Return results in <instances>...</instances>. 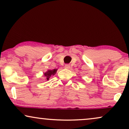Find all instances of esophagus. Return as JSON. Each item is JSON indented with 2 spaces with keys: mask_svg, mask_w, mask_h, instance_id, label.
<instances>
[{
  "mask_svg": "<svg viewBox=\"0 0 129 129\" xmlns=\"http://www.w3.org/2000/svg\"><path fill=\"white\" fill-rule=\"evenodd\" d=\"M64 68H66V69H69L71 68V66H70L69 64H66L64 66Z\"/></svg>",
  "mask_w": 129,
  "mask_h": 129,
  "instance_id": "34e87169",
  "label": "esophagus"
}]
</instances>
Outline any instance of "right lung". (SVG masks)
<instances>
[{
	"label": "right lung",
	"instance_id": "obj_1",
	"mask_svg": "<svg viewBox=\"0 0 129 129\" xmlns=\"http://www.w3.org/2000/svg\"><path fill=\"white\" fill-rule=\"evenodd\" d=\"M57 71V69H54L52 70L48 69L46 72L44 73V75H43V76H44V78H46L47 80H49L50 77L54 76V75L56 74Z\"/></svg>",
	"mask_w": 129,
	"mask_h": 129
}]
</instances>
